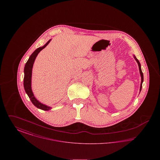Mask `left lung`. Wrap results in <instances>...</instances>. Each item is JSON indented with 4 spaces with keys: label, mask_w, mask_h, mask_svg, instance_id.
<instances>
[{
    "label": "left lung",
    "mask_w": 160,
    "mask_h": 160,
    "mask_svg": "<svg viewBox=\"0 0 160 160\" xmlns=\"http://www.w3.org/2000/svg\"><path fill=\"white\" fill-rule=\"evenodd\" d=\"M134 58L136 59V61L137 62L138 65V67H139V70H140V75H141V77H142V82H141V85H140V91H141L142 90V83H143V74L142 71V69H141V65H140V63L139 62V61H138L137 58L134 56Z\"/></svg>",
    "instance_id": "1"
}]
</instances>
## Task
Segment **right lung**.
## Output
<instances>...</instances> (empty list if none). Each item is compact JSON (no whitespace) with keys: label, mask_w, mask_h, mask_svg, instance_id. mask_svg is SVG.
<instances>
[{"label":"right lung","mask_w":160,"mask_h":160,"mask_svg":"<svg viewBox=\"0 0 160 160\" xmlns=\"http://www.w3.org/2000/svg\"><path fill=\"white\" fill-rule=\"evenodd\" d=\"M50 41H51V39H50L43 47H39L35 50V52L31 54L28 61H27V62L25 65V67H24V77L23 84H24V90L26 92V93L28 94V97H29V98L31 99V101H32V102L33 104V105L37 107L38 108H40L43 110H49L50 109H51V107L47 106L43 104H41L34 97L33 93L32 91V89H31L32 70V67H33L34 61L35 60V58L37 56L38 54L48 44V43L50 42Z\"/></svg>","instance_id":"add662e5"}]
</instances>
